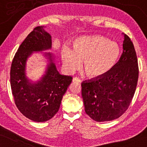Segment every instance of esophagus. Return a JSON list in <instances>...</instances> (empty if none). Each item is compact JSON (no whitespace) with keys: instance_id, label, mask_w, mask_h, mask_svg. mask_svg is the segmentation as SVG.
<instances>
[{"instance_id":"obj_1","label":"esophagus","mask_w":147,"mask_h":147,"mask_svg":"<svg viewBox=\"0 0 147 147\" xmlns=\"http://www.w3.org/2000/svg\"><path fill=\"white\" fill-rule=\"evenodd\" d=\"M73 82H81V80H80L78 78L74 77L73 78Z\"/></svg>"}]
</instances>
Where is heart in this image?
Returning a JSON list of instances; mask_svg holds the SVG:
<instances>
[{
  "label": "heart",
  "instance_id": "b5f03b06",
  "mask_svg": "<svg viewBox=\"0 0 147 147\" xmlns=\"http://www.w3.org/2000/svg\"><path fill=\"white\" fill-rule=\"evenodd\" d=\"M121 49L117 43L100 35L84 36L76 38L73 49L65 46L61 60L68 71L78 69L83 61V69L88 77L105 76L114 69L119 61Z\"/></svg>",
  "mask_w": 147,
  "mask_h": 147
}]
</instances>
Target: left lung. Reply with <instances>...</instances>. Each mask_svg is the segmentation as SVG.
<instances>
[{
  "mask_svg": "<svg viewBox=\"0 0 147 147\" xmlns=\"http://www.w3.org/2000/svg\"><path fill=\"white\" fill-rule=\"evenodd\" d=\"M123 52L110 73L81 84L86 114L97 122L115 120L127 110L135 94L138 77V61L133 43L125 34Z\"/></svg>",
  "mask_w": 147,
  "mask_h": 147,
  "instance_id": "1",
  "label": "left lung"
}]
</instances>
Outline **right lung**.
Wrapping results in <instances>:
<instances>
[{
  "mask_svg": "<svg viewBox=\"0 0 147 147\" xmlns=\"http://www.w3.org/2000/svg\"><path fill=\"white\" fill-rule=\"evenodd\" d=\"M40 26L26 36L14 55L11 68V86L14 102L26 118L34 122L49 121L56 115L72 76L62 75L55 65V56L42 53L48 60L45 74L33 82L26 76V62L34 53L52 48L51 35Z\"/></svg>",
  "mask_w": 147,
  "mask_h": 147,
  "instance_id": "obj_1",
  "label": "right lung"
}]
</instances>
